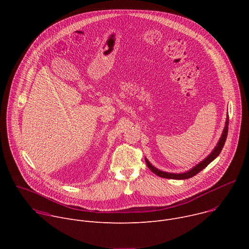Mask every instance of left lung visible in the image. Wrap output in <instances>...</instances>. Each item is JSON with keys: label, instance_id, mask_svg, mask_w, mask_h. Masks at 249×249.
Returning <instances> with one entry per match:
<instances>
[{"label": "left lung", "instance_id": "8db88e82", "mask_svg": "<svg viewBox=\"0 0 249 249\" xmlns=\"http://www.w3.org/2000/svg\"><path fill=\"white\" fill-rule=\"evenodd\" d=\"M228 131H229V115L227 117V121H226V126H225V129L223 131V134H222V137L219 141V143L217 145V147L214 149V151H213L203 161H201L199 164H197L195 167H193L192 169H190L189 171L187 172H184V173H168V172H164V171H161V170H159L158 168H156L155 166H153L150 161L146 160V163L148 165V167L155 173L157 174L158 176H160V177H163V178H171V179H187V178H190V177L196 175L197 173H199L202 169H204L211 161L214 160L219 155L220 153L222 152L223 148H224V145L226 143V140H227V136H228Z\"/></svg>", "mask_w": 249, "mask_h": 249}]
</instances>
